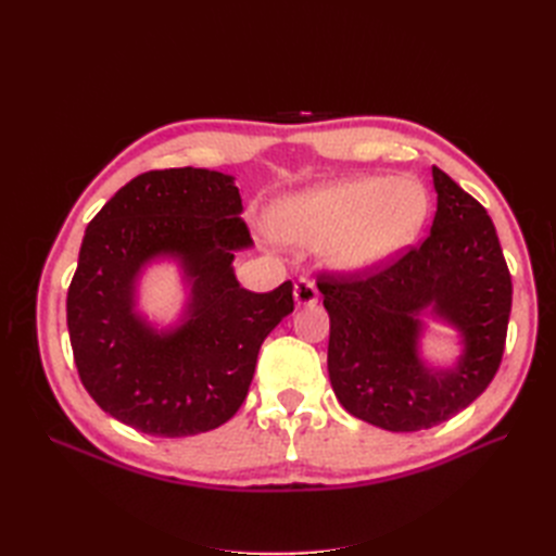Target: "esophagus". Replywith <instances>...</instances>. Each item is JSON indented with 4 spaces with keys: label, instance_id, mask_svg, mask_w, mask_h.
Segmentation results:
<instances>
[{
    "label": "esophagus",
    "instance_id": "esophagus-1",
    "mask_svg": "<svg viewBox=\"0 0 556 556\" xmlns=\"http://www.w3.org/2000/svg\"><path fill=\"white\" fill-rule=\"evenodd\" d=\"M317 296H319V292H317L313 280L301 278V280L294 285V301H296V306H313V304H317Z\"/></svg>",
    "mask_w": 556,
    "mask_h": 556
}]
</instances>
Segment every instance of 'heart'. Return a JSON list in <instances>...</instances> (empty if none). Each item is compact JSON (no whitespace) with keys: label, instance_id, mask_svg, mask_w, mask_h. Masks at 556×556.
I'll list each match as a JSON object with an SVG mask.
<instances>
[{"label":"heart","instance_id":"b5f03b06","mask_svg":"<svg viewBox=\"0 0 556 556\" xmlns=\"http://www.w3.org/2000/svg\"><path fill=\"white\" fill-rule=\"evenodd\" d=\"M429 213V190L417 178L371 176L285 201L276 213V231L294 243H331L336 266L364 271L408 248Z\"/></svg>","mask_w":556,"mask_h":556}]
</instances>
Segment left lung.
<instances>
[{"mask_svg":"<svg viewBox=\"0 0 556 556\" xmlns=\"http://www.w3.org/2000/svg\"><path fill=\"white\" fill-rule=\"evenodd\" d=\"M439 192L429 237L357 274H317L329 313V380L341 406L387 431L431 429L470 406L498 371L513 280L484 206L433 166ZM459 328L460 364L418 359L421 313Z\"/></svg>","mask_w":556,"mask_h":556,"instance_id":"1","label":"left lung"}]
</instances>
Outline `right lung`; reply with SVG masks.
Wrapping results in <instances>:
<instances>
[{
  "instance_id": "add662e5",
  "label": "right lung",
  "mask_w": 556,
  "mask_h": 556,
  "mask_svg": "<svg viewBox=\"0 0 556 556\" xmlns=\"http://www.w3.org/2000/svg\"><path fill=\"white\" fill-rule=\"evenodd\" d=\"M241 211L231 176L182 166L129 180L90 220L66 327L83 387L123 425L182 439L245 401L264 339L294 311V285L241 288L233 252L252 245ZM157 256L178 258L191 280L184 325L160 334L132 311L140 268Z\"/></svg>"
}]
</instances>
